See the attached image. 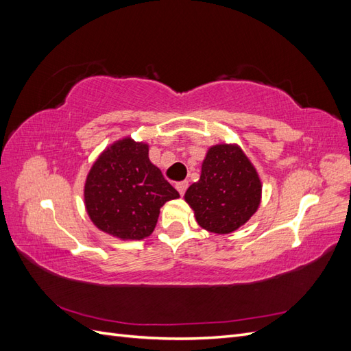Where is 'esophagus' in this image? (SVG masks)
I'll use <instances>...</instances> for the list:
<instances>
[{
  "instance_id": "esophagus-1",
  "label": "esophagus",
  "mask_w": 351,
  "mask_h": 351,
  "mask_svg": "<svg viewBox=\"0 0 351 351\" xmlns=\"http://www.w3.org/2000/svg\"><path fill=\"white\" fill-rule=\"evenodd\" d=\"M187 186H189V183H187V182H180V183H176V189L178 190V193L182 195V196L184 195Z\"/></svg>"
}]
</instances>
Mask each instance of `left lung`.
Returning a JSON list of instances; mask_svg holds the SVG:
<instances>
[{"label": "left lung", "instance_id": "obj_1", "mask_svg": "<svg viewBox=\"0 0 351 351\" xmlns=\"http://www.w3.org/2000/svg\"><path fill=\"white\" fill-rule=\"evenodd\" d=\"M261 199L262 183L256 168L234 143L209 147L199 182L184 195L197 224L215 234H230L246 224Z\"/></svg>", "mask_w": 351, "mask_h": 351}]
</instances>
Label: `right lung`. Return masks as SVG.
Masks as SVG:
<instances>
[{
    "label": "right lung",
    "mask_w": 351,
    "mask_h": 351,
    "mask_svg": "<svg viewBox=\"0 0 351 351\" xmlns=\"http://www.w3.org/2000/svg\"><path fill=\"white\" fill-rule=\"evenodd\" d=\"M84 206L101 231L120 240L152 234L165 202L180 197L149 159V145L124 137L93 162L84 183Z\"/></svg>",
    "instance_id": "1"
}]
</instances>
